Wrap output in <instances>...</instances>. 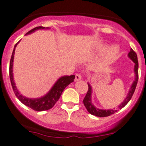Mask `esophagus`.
<instances>
[{"instance_id":"esophagus-1","label":"esophagus","mask_w":146,"mask_h":146,"mask_svg":"<svg viewBox=\"0 0 146 146\" xmlns=\"http://www.w3.org/2000/svg\"><path fill=\"white\" fill-rule=\"evenodd\" d=\"M82 79V76L80 73H77L76 74V77H75V80L76 81H78V80H80Z\"/></svg>"}]
</instances>
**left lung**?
Masks as SVG:
<instances>
[{
    "instance_id": "8db88e82",
    "label": "left lung",
    "mask_w": 146,
    "mask_h": 146,
    "mask_svg": "<svg viewBox=\"0 0 146 146\" xmlns=\"http://www.w3.org/2000/svg\"><path fill=\"white\" fill-rule=\"evenodd\" d=\"M128 56H129V58H130L133 62L135 63V66H134L135 80H133V83H132L130 89H129V92H128L126 98H125V99L123 100V101L118 106L119 108L117 109V110H115L114 108L110 109V110H101V109H98L97 108V107L94 105L93 103H92V87H91L90 84L88 83V90L82 102H83L84 105H85V107H86L87 110H88V112H89L90 114L96 116V117H108V116H110L111 114H113L115 112H117V111H118V110H121V109L123 108V107H125L126 104L130 101L131 99L132 96H133V93H134L135 90H136V87L137 85V82H138V58H137V55L136 52H135L132 48H131L130 52L128 54Z\"/></svg>"
}]
</instances>
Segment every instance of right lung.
I'll return each instance as SVG.
<instances>
[{
    "mask_svg": "<svg viewBox=\"0 0 146 146\" xmlns=\"http://www.w3.org/2000/svg\"><path fill=\"white\" fill-rule=\"evenodd\" d=\"M49 29V27H44L42 26L39 27H36L34 29H31L29 32H28L25 35L32 34V32H35V31L38 30V29ZM17 42L15 45L14 49H13V54H12L11 58H10V82H11L12 87H13V91H14L16 97L19 99V100L23 104L27 106V107H30L32 110H35L37 111H45V110H48L49 109L52 108L56 104L58 99L61 97V94H62L63 91L64 90L65 88L68 86L70 83L74 81L75 76L74 75H71V76H61V78L56 80V82L54 83L52 88L50 89V90L44 96L41 97V98H28L26 97L23 96L21 93L18 91L17 87L15 85V82L14 78H13V61H14V54H15V47L17 46Z\"/></svg>",
    "mask_w": 146,
    "mask_h": 146,
    "instance_id": "add662e5",
    "label": "right lung"
}]
</instances>
